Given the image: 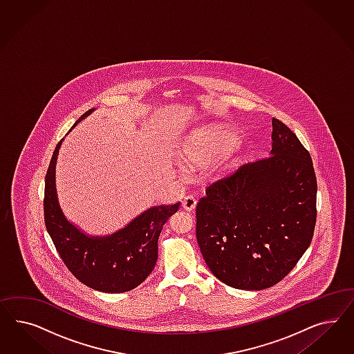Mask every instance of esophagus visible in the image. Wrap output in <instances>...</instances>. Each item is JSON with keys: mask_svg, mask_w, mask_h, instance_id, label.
Returning <instances> with one entry per match:
<instances>
[{"mask_svg": "<svg viewBox=\"0 0 354 354\" xmlns=\"http://www.w3.org/2000/svg\"><path fill=\"white\" fill-rule=\"evenodd\" d=\"M196 205H197V201H196V198L193 196H187L183 200V209L187 210V212H193L196 209Z\"/></svg>", "mask_w": 354, "mask_h": 354, "instance_id": "obj_1", "label": "esophagus"}]
</instances>
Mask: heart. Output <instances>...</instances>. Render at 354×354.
<instances>
[{"label": "heart", "mask_w": 354, "mask_h": 354, "mask_svg": "<svg viewBox=\"0 0 354 354\" xmlns=\"http://www.w3.org/2000/svg\"><path fill=\"white\" fill-rule=\"evenodd\" d=\"M235 141L231 129L213 124L196 131L185 140L179 156L183 163L191 169H203L210 162V172L222 174L234 165V156L231 151H221L231 148Z\"/></svg>", "instance_id": "1"}]
</instances>
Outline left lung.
<instances>
[{"mask_svg":"<svg viewBox=\"0 0 354 354\" xmlns=\"http://www.w3.org/2000/svg\"><path fill=\"white\" fill-rule=\"evenodd\" d=\"M271 156L206 187L196 236L210 271L237 290H265L286 278L310 245L317 178L310 153L272 118Z\"/></svg>","mask_w":354,"mask_h":354,"instance_id":"left-lung-1","label":"left lung"}]
</instances>
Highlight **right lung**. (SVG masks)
<instances>
[{"mask_svg":"<svg viewBox=\"0 0 354 354\" xmlns=\"http://www.w3.org/2000/svg\"><path fill=\"white\" fill-rule=\"evenodd\" d=\"M92 109L77 119L86 118ZM62 140L57 144L45 175L44 221L48 234L66 268L92 290L122 293L140 286L156 266L158 237L166 221L180 203L153 206L118 232L89 237L62 214L55 192V162Z\"/></svg>","mask_w":354,"mask_h":354,"instance_id":"add662e5","label":"right lung"}]
</instances>
